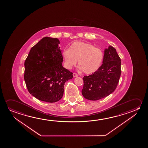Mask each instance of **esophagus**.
<instances>
[{
  "instance_id": "obj_1",
  "label": "esophagus",
  "mask_w": 148,
  "mask_h": 148,
  "mask_svg": "<svg viewBox=\"0 0 148 148\" xmlns=\"http://www.w3.org/2000/svg\"><path fill=\"white\" fill-rule=\"evenodd\" d=\"M73 75L74 77H77V76H78V75L77 74H76V73H73Z\"/></svg>"
}]
</instances>
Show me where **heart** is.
Returning <instances> with one entry per match:
<instances>
[{
	"instance_id": "obj_1",
	"label": "heart",
	"mask_w": 148,
	"mask_h": 148,
	"mask_svg": "<svg viewBox=\"0 0 148 148\" xmlns=\"http://www.w3.org/2000/svg\"><path fill=\"white\" fill-rule=\"evenodd\" d=\"M64 66L71 69L77 62L79 69L86 74L94 73L100 68L103 60L102 50L90 43L76 41L72 43L69 49L62 52Z\"/></svg>"
}]
</instances>
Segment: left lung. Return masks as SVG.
<instances>
[{"instance_id": "left-lung-1", "label": "left lung", "mask_w": 148, "mask_h": 148, "mask_svg": "<svg viewBox=\"0 0 148 148\" xmlns=\"http://www.w3.org/2000/svg\"><path fill=\"white\" fill-rule=\"evenodd\" d=\"M121 75V58L116 49L109 46L108 49H105L100 68L91 75L83 77L82 95L90 100L105 98L115 91Z\"/></svg>"}]
</instances>
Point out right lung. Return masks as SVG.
I'll use <instances>...</instances> for the list:
<instances>
[{"label":"right lung","mask_w":148,"mask_h":148,"mask_svg":"<svg viewBox=\"0 0 148 148\" xmlns=\"http://www.w3.org/2000/svg\"><path fill=\"white\" fill-rule=\"evenodd\" d=\"M59 43L57 38L43 37L31 48L25 62L24 79L27 90L45 102L61 99L65 82L73 78V73L62 65Z\"/></svg>","instance_id":"1"}]
</instances>
